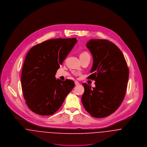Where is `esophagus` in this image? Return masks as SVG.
Masks as SVG:
<instances>
[{
  "label": "esophagus",
  "instance_id": "esophagus-1",
  "mask_svg": "<svg viewBox=\"0 0 147 147\" xmlns=\"http://www.w3.org/2000/svg\"><path fill=\"white\" fill-rule=\"evenodd\" d=\"M75 84H76V86H78V85H79V84H80V83H78V82L76 81L75 82Z\"/></svg>",
  "mask_w": 147,
  "mask_h": 147
}]
</instances>
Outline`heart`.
<instances>
[{
    "mask_svg": "<svg viewBox=\"0 0 147 147\" xmlns=\"http://www.w3.org/2000/svg\"><path fill=\"white\" fill-rule=\"evenodd\" d=\"M86 56H90V54L87 52H83L80 55V58L84 57H86Z\"/></svg>",
    "mask_w": 147,
    "mask_h": 147,
    "instance_id": "1",
    "label": "heart"
}]
</instances>
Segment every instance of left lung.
Listing matches in <instances>:
<instances>
[{
    "label": "left lung",
    "instance_id": "1",
    "mask_svg": "<svg viewBox=\"0 0 147 147\" xmlns=\"http://www.w3.org/2000/svg\"><path fill=\"white\" fill-rule=\"evenodd\" d=\"M87 47L91 52L94 64L87 79L95 80V88L82 84L84 92L82 102L94 117H107L119 107L126 92L129 69L119 49L107 39H91Z\"/></svg>",
    "mask_w": 147,
    "mask_h": 147
}]
</instances>
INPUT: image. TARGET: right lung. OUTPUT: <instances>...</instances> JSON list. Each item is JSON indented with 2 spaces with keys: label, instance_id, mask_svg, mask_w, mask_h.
Here are the masks:
<instances>
[{
  "label": "right lung",
  "instance_id": "1",
  "mask_svg": "<svg viewBox=\"0 0 147 147\" xmlns=\"http://www.w3.org/2000/svg\"><path fill=\"white\" fill-rule=\"evenodd\" d=\"M77 42L76 38L49 39L33 46L26 55L21 82L26 104L34 113L54 114L74 87L73 81L56 80L55 75Z\"/></svg>",
  "mask_w": 147,
  "mask_h": 147
}]
</instances>
